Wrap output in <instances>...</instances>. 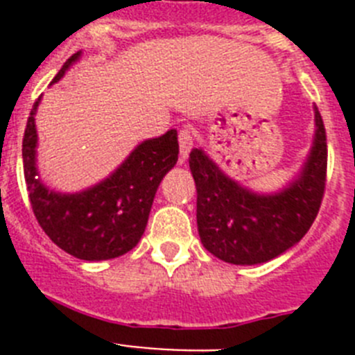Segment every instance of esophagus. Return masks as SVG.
Here are the masks:
<instances>
[{"label": "esophagus", "mask_w": 355, "mask_h": 355, "mask_svg": "<svg viewBox=\"0 0 355 355\" xmlns=\"http://www.w3.org/2000/svg\"><path fill=\"white\" fill-rule=\"evenodd\" d=\"M178 140H180V162L183 163L193 147V131L188 126H183L178 135Z\"/></svg>", "instance_id": "34e87169"}]
</instances>
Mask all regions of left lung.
I'll return each mask as SVG.
<instances>
[{
    "instance_id": "obj_1",
    "label": "left lung",
    "mask_w": 355,
    "mask_h": 355,
    "mask_svg": "<svg viewBox=\"0 0 355 355\" xmlns=\"http://www.w3.org/2000/svg\"><path fill=\"white\" fill-rule=\"evenodd\" d=\"M315 140L300 174L275 193H256L227 178L202 149L190 153L202 245L233 265H258L299 243L318 215L327 175V137L315 108Z\"/></svg>"
}]
</instances>
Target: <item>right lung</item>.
I'll return each instance as SVG.
<instances>
[{"instance_id": "add662e5", "label": "right lung", "mask_w": 355, "mask_h": 355, "mask_svg": "<svg viewBox=\"0 0 355 355\" xmlns=\"http://www.w3.org/2000/svg\"><path fill=\"white\" fill-rule=\"evenodd\" d=\"M80 56L81 51L74 53L53 83L64 78ZM39 103L40 97L31 108L23 139L24 180L37 222L53 243L78 259L103 261L130 252L146 231L163 175L178 162V131L144 140L114 174L96 187L78 193H60L37 178L35 114Z\"/></svg>"}]
</instances>
